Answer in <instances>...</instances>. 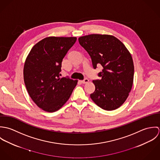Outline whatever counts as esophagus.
Masks as SVG:
<instances>
[{
	"label": "esophagus",
	"mask_w": 160,
	"mask_h": 160,
	"mask_svg": "<svg viewBox=\"0 0 160 160\" xmlns=\"http://www.w3.org/2000/svg\"><path fill=\"white\" fill-rule=\"evenodd\" d=\"M81 82H82V84H87V83L89 82V79L86 78V79H84V80H82V81H81Z\"/></svg>",
	"instance_id": "1"
}]
</instances>
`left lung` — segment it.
<instances>
[{
    "label": "left lung",
    "instance_id": "left-lung-1",
    "mask_svg": "<svg viewBox=\"0 0 160 160\" xmlns=\"http://www.w3.org/2000/svg\"><path fill=\"white\" fill-rule=\"evenodd\" d=\"M80 45L89 53L93 68L102 65L100 79L93 80L95 90L92 100L101 108L111 111L127 99L133 84L134 67L127 48L116 38L107 34H90L79 38Z\"/></svg>",
    "mask_w": 160,
    "mask_h": 160
}]
</instances>
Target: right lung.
<instances>
[{"instance_id":"add662e5","label":"right lung","mask_w":160,"mask_h":160,"mask_svg":"<svg viewBox=\"0 0 160 160\" xmlns=\"http://www.w3.org/2000/svg\"><path fill=\"white\" fill-rule=\"evenodd\" d=\"M75 37H48L31 48L23 69L24 81L34 102L47 112L58 110L68 101L78 81L60 78L62 62L76 42Z\"/></svg>"}]
</instances>
